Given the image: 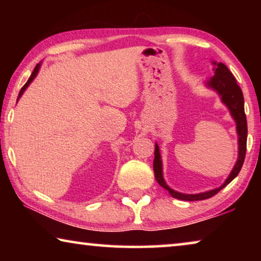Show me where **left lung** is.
Wrapping results in <instances>:
<instances>
[{
  "instance_id": "1",
  "label": "left lung",
  "mask_w": 261,
  "mask_h": 261,
  "mask_svg": "<svg viewBox=\"0 0 261 261\" xmlns=\"http://www.w3.org/2000/svg\"><path fill=\"white\" fill-rule=\"evenodd\" d=\"M214 65V76L209 81L205 82V87L216 91L217 95L220 96L221 102L227 107L229 110L230 116L233 117L237 124V134H238V160L235 163L233 170L230 171L229 176L224 180V183L221 187L213 189V190L201 192V194H183L178 192L173 189H171L166 184L165 179L163 176V162L162 155H160L159 146L155 142L154 149V162H153V170H154L155 179L159 185H162L164 189L169 191V194L173 198L180 199V201H202L215 196L220 190H222L224 187H227L235 177L240 172L242 164H244L245 155H246V145H247V120L245 115V102L242 90L237 83L233 73L230 72L229 69L224 65L223 63L213 62Z\"/></svg>"
}]
</instances>
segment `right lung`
<instances>
[{
    "mask_svg": "<svg viewBox=\"0 0 261 261\" xmlns=\"http://www.w3.org/2000/svg\"><path fill=\"white\" fill-rule=\"evenodd\" d=\"M40 67H41V63H39V64H37V66H35V69L33 70V72H32V74H31V77L28 78V81H27V83L23 85L22 88H21V90H20V92H19V96H17V101H19L20 99V97L21 96H22V94L24 92V90H26V89L28 88V85H30L32 82L34 81V78L37 77V74H38V72H39V70H40Z\"/></svg>",
    "mask_w": 261,
    "mask_h": 261,
    "instance_id": "right-lung-1",
    "label": "right lung"
}]
</instances>
